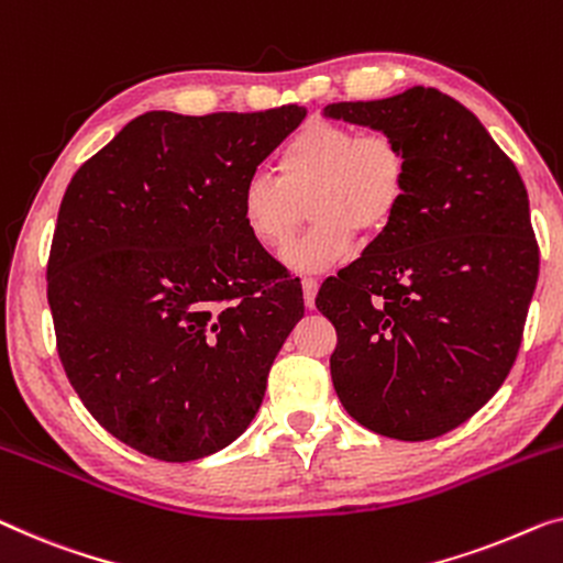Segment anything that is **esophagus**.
<instances>
[{
    "label": "esophagus",
    "instance_id": "34e87169",
    "mask_svg": "<svg viewBox=\"0 0 563 563\" xmlns=\"http://www.w3.org/2000/svg\"><path fill=\"white\" fill-rule=\"evenodd\" d=\"M317 287H320V282H317L314 276H305V279H301V291H305V305H307V309H314Z\"/></svg>",
    "mask_w": 563,
    "mask_h": 563
}]
</instances>
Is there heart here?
I'll return each instance as SVG.
<instances>
[{
  "label": "heart",
  "mask_w": 563,
  "mask_h": 563,
  "mask_svg": "<svg viewBox=\"0 0 563 563\" xmlns=\"http://www.w3.org/2000/svg\"><path fill=\"white\" fill-rule=\"evenodd\" d=\"M406 190L409 157L394 134L309 119L282 146L276 177L256 173L243 183L239 208L251 239L266 251L287 249L305 223V208H312L314 225L284 262L295 272H324L345 258L355 231H386Z\"/></svg>",
  "instance_id": "1"
}]
</instances>
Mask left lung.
<instances>
[{
    "instance_id": "obj_1",
    "label": "left lung",
    "mask_w": 563,
    "mask_h": 563,
    "mask_svg": "<svg viewBox=\"0 0 563 563\" xmlns=\"http://www.w3.org/2000/svg\"><path fill=\"white\" fill-rule=\"evenodd\" d=\"M324 117L390 132L409 157L394 223L314 299L338 330L332 386L376 434L442 437L516 363L539 279L526 185L475 113L437 88L330 103Z\"/></svg>"
}]
</instances>
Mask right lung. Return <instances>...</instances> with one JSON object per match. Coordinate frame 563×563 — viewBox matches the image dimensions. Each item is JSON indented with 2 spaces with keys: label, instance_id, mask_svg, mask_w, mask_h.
I'll list each match as a JSON object with an SVG mask.
<instances>
[{
  "label": "right lung",
  "instance_id": "obj_1",
  "mask_svg": "<svg viewBox=\"0 0 563 563\" xmlns=\"http://www.w3.org/2000/svg\"><path fill=\"white\" fill-rule=\"evenodd\" d=\"M307 117L146 111L84 162L47 262L58 355L101 427L165 462L239 439L305 314L241 218V187Z\"/></svg>",
  "mask_w": 563,
  "mask_h": 563
}]
</instances>
